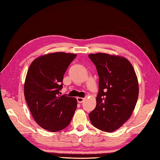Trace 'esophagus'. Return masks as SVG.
Instances as JSON below:
<instances>
[{"mask_svg": "<svg viewBox=\"0 0 160 160\" xmlns=\"http://www.w3.org/2000/svg\"><path fill=\"white\" fill-rule=\"evenodd\" d=\"M77 101L79 103H82L83 101H84V98H80V97H78V98H77Z\"/></svg>", "mask_w": 160, "mask_h": 160, "instance_id": "obj_1", "label": "esophagus"}]
</instances>
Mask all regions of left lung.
Returning a JSON list of instances; mask_svg holds the SVG:
<instances>
[{"label": "left lung", "instance_id": "1", "mask_svg": "<svg viewBox=\"0 0 160 160\" xmlns=\"http://www.w3.org/2000/svg\"><path fill=\"white\" fill-rule=\"evenodd\" d=\"M99 76L97 105L89 114L91 123L108 132L118 130L130 118L139 95L132 65L126 58L106 53L88 55Z\"/></svg>", "mask_w": 160, "mask_h": 160}]
</instances>
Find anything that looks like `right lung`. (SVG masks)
<instances>
[{"mask_svg": "<svg viewBox=\"0 0 160 160\" xmlns=\"http://www.w3.org/2000/svg\"><path fill=\"white\" fill-rule=\"evenodd\" d=\"M77 55L55 52L42 55L30 64L24 85L25 98L35 122L50 132L70 123L77 108L75 98L60 95L63 76Z\"/></svg>", "mask_w": 160, "mask_h": 160, "instance_id": "obj_1", "label": "right lung"}]
</instances>
